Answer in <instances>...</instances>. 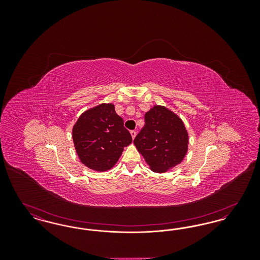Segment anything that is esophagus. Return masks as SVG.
<instances>
[{"label": "esophagus", "instance_id": "34e87169", "mask_svg": "<svg viewBox=\"0 0 260 260\" xmlns=\"http://www.w3.org/2000/svg\"><path fill=\"white\" fill-rule=\"evenodd\" d=\"M131 135H132V137H133V139H135V137H136V131H132V132H131Z\"/></svg>", "mask_w": 260, "mask_h": 260}]
</instances>
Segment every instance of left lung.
Masks as SVG:
<instances>
[{
  "label": "left lung",
  "mask_w": 260,
  "mask_h": 260,
  "mask_svg": "<svg viewBox=\"0 0 260 260\" xmlns=\"http://www.w3.org/2000/svg\"><path fill=\"white\" fill-rule=\"evenodd\" d=\"M145 125L134 143L150 170L165 173L185 158L189 135L183 121L166 106L154 105L145 113Z\"/></svg>",
  "instance_id": "obj_1"
}]
</instances>
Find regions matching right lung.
<instances>
[{
	"instance_id": "1",
	"label": "right lung",
	"mask_w": 260,
	"mask_h": 260,
	"mask_svg": "<svg viewBox=\"0 0 260 260\" xmlns=\"http://www.w3.org/2000/svg\"><path fill=\"white\" fill-rule=\"evenodd\" d=\"M72 138L81 162L96 172L112 169L133 142L113 103H101L84 112L73 125Z\"/></svg>"
}]
</instances>
